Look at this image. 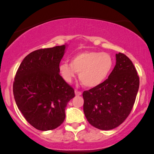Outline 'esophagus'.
<instances>
[{
    "instance_id": "obj_1",
    "label": "esophagus",
    "mask_w": 154,
    "mask_h": 154,
    "mask_svg": "<svg viewBox=\"0 0 154 154\" xmlns=\"http://www.w3.org/2000/svg\"><path fill=\"white\" fill-rule=\"evenodd\" d=\"M75 95H77V96H79V95H82V92H80V91H75Z\"/></svg>"
}]
</instances>
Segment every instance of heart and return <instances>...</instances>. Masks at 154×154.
<instances>
[{
    "label": "heart",
    "mask_w": 154,
    "mask_h": 154,
    "mask_svg": "<svg viewBox=\"0 0 154 154\" xmlns=\"http://www.w3.org/2000/svg\"><path fill=\"white\" fill-rule=\"evenodd\" d=\"M114 60L106 53L84 51L72 58L70 63L61 62L59 72L66 82H72L79 72V79L86 88L100 85L110 75Z\"/></svg>",
    "instance_id": "heart-1"
}]
</instances>
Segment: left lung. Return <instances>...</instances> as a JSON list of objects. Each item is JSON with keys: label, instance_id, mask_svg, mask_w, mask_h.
<instances>
[{"label": "left lung", "instance_id": "8db88e82", "mask_svg": "<svg viewBox=\"0 0 154 154\" xmlns=\"http://www.w3.org/2000/svg\"><path fill=\"white\" fill-rule=\"evenodd\" d=\"M139 84L131 60L122 53L116 54V65L108 79L83 92V111L88 122L102 130L117 128L132 111Z\"/></svg>", "mask_w": 154, "mask_h": 154}]
</instances>
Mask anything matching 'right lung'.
I'll list each match as a JSON object with an SVG mask.
<instances>
[{
  "instance_id": "right-lung-1",
  "label": "right lung",
  "mask_w": 154,
  "mask_h": 154,
  "mask_svg": "<svg viewBox=\"0 0 154 154\" xmlns=\"http://www.w3.org/2000/svg\"><path fill=\"white\" fill-rule=\"evenodd\" d=\"M66 45L39 49L21 63L13 85L19 111L32 127L41 131L56 129L65 119L67 103L75 91L59 75Z\"/></svg>"
}]
</instances>
